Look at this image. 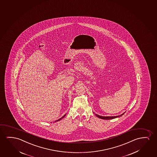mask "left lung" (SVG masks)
Returning a JSON list of instances; mask_svg holds the SVG:
<instances>
[{
  "mask_svg": "<svg viewBox=\"0 0 157 157\" xmlns=\"http://www.w3.org/2000/svg\"><path fill=\"white\" fill-rule=\"evenodd\" d=\"M124 113H123V114H121V115H120V116H111V117H103V116H101L96 115V114H95V115H96V116L97 117H98V118H101V119H106V120H108V119H113V118H117V117H120V116H121L122 115H124Z\"/></svg>",
  "mask_w": 157,
  "mask_h": 157,
  "instance_id": "1",
  "label": "left lung"
}]
</instances>
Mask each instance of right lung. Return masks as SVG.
I'll return each instance as SVG.
<instances>
[{
  "instance_id": "obj_1",
  "label": "right lung",
  "mask_w": 157,
  "mask_h": 157,
  "mask_svg": "<svg viewBox=\"0 0 157 157\" xmlns=\"http://www.w3.org/2000/svg\"><path fill=\"white\" fill-rule=\"evenodd\" d=\"M66 116V115H64V116H63V117H61V118H60V119H58V120H57V121H60V120H61V119H62V118H63V117H64V116Z\"/></svg>"
}]
</instances>
